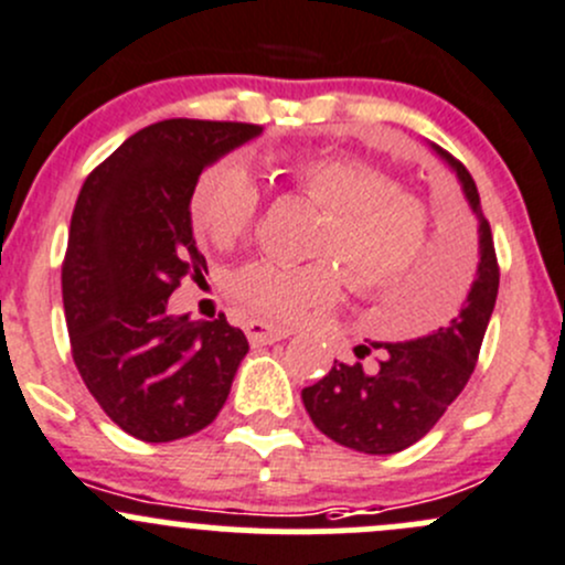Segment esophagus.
<instances>
[{"instance_id":"esophagus-1","label":"esophagus","mask_w":565,"mask_h":565,"mask_svg":"<svg viewBox=\"0 0 565 565\" xmlns=\"http://www.w3.org/2000/svg\"><path fill=\"white\" fill-rule=\"evenodd\" d=\"M246 335H248L250 344L262 347V344H273V341L287 339L289 330L287 328H278V324L265 322V319H250V322L246 324Z\"/></svg>"}]
</instances>
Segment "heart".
<instances>
[{
	"mask_svg": "<svg viewBox=\"0 0 565 565\" xmlns=\"http://www.w3.org/2000/svg\"><path fill=\"white\" fill-rule=\"evenodd\" d=\"M289 180L330 210L319 254L347 262L355 287L393 289L418 267L426 246V207L391 177L350 156H319L284 163ZM262 193L241 158H224L202 172L191 193V218L202 237L232 246L250 230ZM347 273L333 256L289 265L254 259L232 273L230 295L262 317L298 322L339 300Z\"/></svg>",
	"mask_w": 565,
	"mask_h": 565,
	"instance_id": "b5f03b06",
	"label": "heart"
}]
</instances>
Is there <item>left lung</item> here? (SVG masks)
<instances>
[{"instance_id": "8db88e82", "label": "left lung", "mask_w": 565, "mask_h": 565, "mask_svg": "<svg viewBox=\"0 0 565 565\" xmlns=\"http://www.w3.org/2000/svg\"><path fill=\"white\" fill-rule=\"evenodd\" d=\"M431 150L457 174L461 193L478 221V265L459 315L448 319L446 328L418 339L372 341L369 347L380 350L374 372H366L363 363H333L319 383L300 393L306 413L322 435L339 446L374 457L404 451L443 418L476 369L478 350L498 300V256L476 180L446 150L437 145H431ZM369 347L355 350L358 358L366 355Z\"/></svg>"}]
</instances>
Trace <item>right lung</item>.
I'll use <instances>...</instances> for the list:
<instances>
[{"mask_svg": "<svg viewBox=\"0 0 565 565\" xmlns=\"http://www.w3.org/2000/svg\"><path fill=\"white\" fill-rule=\"evenodd\" d=\"M259 125L163 119L125 139L78 193L62 303L84 385L122 431L172 443L215 420L248 341L224 315H169L180 278L202 276L191 224L199 174Z\"/></svg>", "mask_w": 565, "mask_h": 565, "instance_id": "add662e5", "label": "right lung"}]
</instances>
